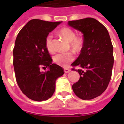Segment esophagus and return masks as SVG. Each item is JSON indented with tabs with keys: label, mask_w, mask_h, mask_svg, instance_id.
I'll return each mask as SVG.
<instances>
[{
	"label": "esophagus",
	"mask_w": 124,
	"mask_h": 124,
	"mask_svg": "<svg viewBox=\"0 0 124 124\" xmlns=\"http://www.w3.org/2000/svg\"><path fill=\"white\" fill-rule=\"evenodd\" d=\"M64 70V72L65 73H68L70 71V68H65Z\"/></svg>",
	"instance_id": "esophagus-1"
}]
</instances>
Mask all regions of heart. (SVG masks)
Masks as SVG:
<instances>
[{
	"mask_svg": "<svg viewBox=\"0 0 124 124\" xmlns=\"http://www.w3.org/2000/svg\"><path fill=\"white\" fill-rule=\"evenodd\" d=\"M60 36H62L66 40L70 42V47L76 52H80L82 50L84 44L83 37L80 36H76L74 31L72 29L64 27L61 28L58 32ZM45 46L47 50L52 53L54 51L53 46V37L52 34H48L45 39ZM75 56L72 52H60L58 53L53 57V62L56 64L67 67L70 63L74 60Z\"/></svg>",
	"mask_w": 124,
	"mask_h": 124,
	"instance_id": "obj_1",
	"label": "heart"
}]
</instances>
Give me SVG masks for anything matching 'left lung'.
Listing matches in <instances>:
<instances>
[{"label":"left lung","instance_id":"1","mask_svg":"<svg viewBox=\"0 0 124 124\" xmlns=\"http://www.w3.org/2000/svg\"><path fill=\"white\" fill-rule=\"evenodd\" d=\"M68 24L83 33L84 44L78 58L72 66L80 74L73 84L74 93L82 100L100 96L109 84L114 65L113 45L106 28L93 18L72 20Z\"/></svg>","mask_w":124,"mask_h":124}]
</instances>
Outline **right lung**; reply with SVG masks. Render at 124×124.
I'll return each mask as SVG.
<instances>
[{
    "label": "right lung",
    "instance_id": "add662e5",
    "mask_svg": "<svg viewBox=\"0 0 124 124\" xmlns=\"http://www.w3.org/2000/svg\"><path fill=\"white\" fill-rule=\"evenodd\" d=\"M59 24L32 19L20 30L15 40L13 66L16 80L23 93L34 101L51 98L56 79L64 73L61 66L52 63L45 46L46 36ZM41 67L49 70L42 73Z\"/></svg>",
    "mask_w": 124,
    "mask_h": 124
}]
</instances>
